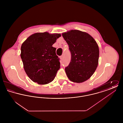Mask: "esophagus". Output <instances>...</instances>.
<instances>
[{
  "label": "esophagus",
  "instance_id": "obj_1",
  "mask_svg": "<svg viewBox=\"0 0 123 123\" xmlns=\"http://www.w3.org/2000/svg\"><path fill=\"white\" fill-rule=\"evenodd\" d=\"M60 59L61 60H63V59H64V56L63 55H61V56H60Z\"/></svg>",
  "mask_w": 123,
  "mask_h": 123
}]
</instances>
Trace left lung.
Masks as SVG:
<instances>
[{
    "label": "left lung",
    "instance_id": "1",
    "mask_svg": "<svg viewBox=\"0 0 123 123\" xmlns=\"http://www.w3.org/2000/svg\"><path fill=\"white\" fill-rule=\"evenodd\" d=\"M69 45L71 60L65 68L68 78L80 83L88 79L96 70L99 57L96 42L88 34L78 30H71L62 34Z\"/></svg>",
    "mask_w": 123,
    "mask_h": 123
}]
</instances>
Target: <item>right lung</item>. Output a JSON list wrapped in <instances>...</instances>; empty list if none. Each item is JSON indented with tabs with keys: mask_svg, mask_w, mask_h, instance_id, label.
<instances>
[{
	"mask_svg": "<svg viewBox=\"0 0 123 123\" xmlns=\"http://www.w3.org/2000/svg\"><path fill=\"white\" fill-rule=\"evenodd\" d=\"M61 35L48 32L35 33L22 44L21 58L29 78L39 84H48L54 80L60 68L56 48L52 47Z\"/></svg>",
	"mask_w": 123,
	"mask_h": 123,
	"instance_id": "add662e5",
	"label": "right lung"
}]
</instances>
